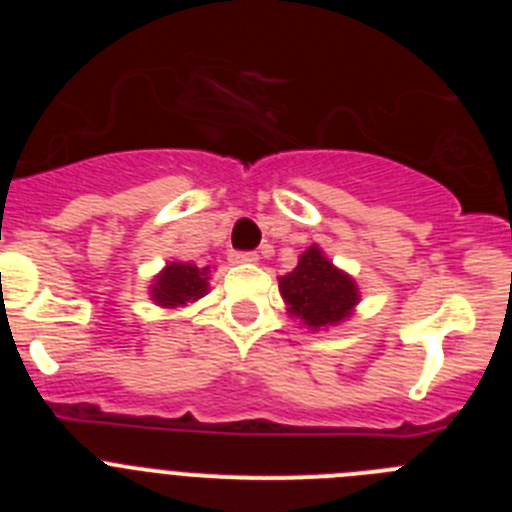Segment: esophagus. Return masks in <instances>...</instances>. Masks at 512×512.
Listing matches in <instances>:
<instances>
[{"instance_id":"1","label":"esophagus","mask_w":512,"mask_h":512,"mask_svg":"<svg viewBox=\"0 0 512 512\" xmlns=\"http://www.w3.org/2000/svg\"><path fill=\"white\" fill-rule=\"evenodd\" d=\"M230 259H233V264H256V261H259V253L238 251V253H233Z\"/></svg>"}]
</instances>
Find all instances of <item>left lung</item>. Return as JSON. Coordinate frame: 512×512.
I'll return each instance as SVG.
<instances>
[{
    "instance_id": "1",
    "label": "left lung",
    "mask_w": 512,
    "mask_h": 512,
    "mask_svg": "<svg viewBox=\"0 0 512 512\" xmlns=\"http://www.w3.org/2000/svg\"><path fill=\"white\" fill-rule=\"evenodd\" d=\"M279 295L289 318L315 333L346 323L361 302L356 279L338 269L318 243L300 253L295 269L279 277Z\"/></svg>"
}]
</instances>
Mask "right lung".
I'll return each instance as SVG.
<instances>
[{
	"mask_svg": "<svg viewBox=\"0 0 512 512\" xmlns=\"http://www.w3.org/2000/svg\"><path fill=\"white\" fill-rule=\"evenodd\" d=\"M210 289V266H197L189 261H166L148 284V297L164 310H179L189 302H197Z\"/></svg>",
	"mask_w": 512,
	"mask_h": 512,
	"instance_id": "1",
	"label": "right lung"
}]
</instances>
